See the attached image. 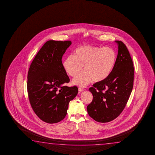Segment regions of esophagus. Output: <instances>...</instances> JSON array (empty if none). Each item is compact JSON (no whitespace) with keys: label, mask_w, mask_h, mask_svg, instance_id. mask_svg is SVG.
I'll return each instance as SVG.
<instances>
[{"label":"esophagus","mask_w":155,"mask_h":155,"mask_svg":"<svg viewBox=\"0 0 155 155\" xmlns=\"http://www.w3.org/2000/svg\"><path fill=\"white\" fill-rule=\"evenodd\" d=\"M84 89H83L82 88H81V87H79V92H83V91H84Z\"/></svg>","instance_id":"obj_1"}]
</instances>
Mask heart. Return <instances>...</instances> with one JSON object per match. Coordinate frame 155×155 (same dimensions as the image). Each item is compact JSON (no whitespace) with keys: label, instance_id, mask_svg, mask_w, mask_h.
<instances>
[{"label":"heart","instance_id":"heart-1","mask_svg":"<svg viewBox=\"0 0 155 155\" xmlns=\"http://www.w3.org/2000/svg\"><path fill=\"white\" fill-rule=\"evenodd\" d=\"M114 51L109 47L81 45L76 48L74 55H69L63 61L62 66L67 73L72 77L73 84L84 87L93 80L96 82L104 81L110 76L116 62Z\"/></svg>","mask_w":155,"mask_h":155}]
</instances>
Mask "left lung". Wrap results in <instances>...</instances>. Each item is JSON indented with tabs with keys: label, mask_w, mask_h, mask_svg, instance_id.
I'll return each mask as SVG.
<instances>
[{
	"label": "left lung",
	"mask_w": 155,
	"mask_h": 155,
	"mask_svg": "<svg viewBox=\"0 0 155 155\" xmlns=\"http://www.w3.org/2000/svg\"><path fill=\"white\" fill-rule=\"evenodd\" d=\"M118 55L110 76L89 88L92 102L87 106L89 116L99 123L113 120L126 106L134 86V67L129 50L123 42L115 41Z\"/></svg>",
	"instance_id": "obj_1"
}]
</instances>
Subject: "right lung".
Instances as JSON below:
<instances>
[{"mask_svg": "<svg viewBox=\"0 0 155 155\" xmlns=\"http://www.w3.org/2000/svg\"><path fill=\"white\" fill-rule=\"evenodd\" d=\"M71 41H49L43 45L29 68L27 89L35 113L49 124L66 117L69 103L78 93L76 86L68 87L69 78L62 66V58Z\"/></svg>", "mask_w": 155, "mask_h": 155, "instance_id": "right-lung-1", "label": "right lung"}]
</instances>
